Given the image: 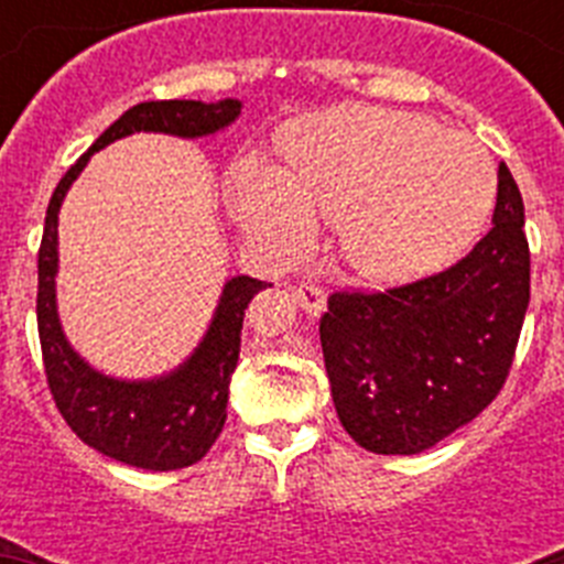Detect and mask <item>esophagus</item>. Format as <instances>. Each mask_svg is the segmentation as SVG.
Segmentation results:
<instances>
[{
    "label": "esophagus",
    "instance_id": "obj_1",
    "mask_svg": "<svg viewBox=\"0 0 564 564\" xmlns=\"http://www.w3.org/2000/svg\"><path fill=\"white\" fill-rule=\"evenodd\" d=\"M293 302H296V305L302 307L307 316H322L327 307L325 293H322V288L313 285V282H302V285L293 291Z\"/></svg>",
    "mask_w": 564,
    "mask_h": 564
}]
</instances>
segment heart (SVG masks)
Here are the masks:
<instances>
[{
    "mask_svg": "<svg viewBox=\"0 0 564 564\" xmlns=\"http://www.w3.org/2000/svg\"><path fill=\"white\" fill-rule=\"evenodd\" d=\"M237 220L285 251L336 226L344 265L367 285H403L460 257L480 234L495 172L468 134L415 112L338 107L299 123L285 169L234 163Z\"/></svg>",
    "mask_w": 564,
    "mask_h": 564,
    "instance_id": "heart-1",
    "label": "heart"
}]
</instances>
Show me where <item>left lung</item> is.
<instances>
[{
  "label": "left lung",
  "instance_id": "1",
  "mask_svg": "<svg viewBox=\"0 0 564 564\" xmlns=\"http://www.w3.org/2000/svg\"><path fill=\"white\" fill-rule=\"evenodd\" d=\"M491 223L449 271L327 302L318 333L333 403L367 452L432 449L475 421L506 383L531 299L525 208L506 163Z\"/></svg>",
  "mask_w": 564,
  "mask_h": 564
}]
</instances>
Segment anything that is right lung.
<instances>
[{
  "instance_id": "add662e5",
  "label": "right lung",
  "mask_w": 564,
  "mask_h": 564,
  "mask_svg": "<svg viewBox=\"0 0 564 564\" xmlns=\"http://www.w3.org/2000/svg\"><path fill=\"white\" fill-rule=\"evenodd\" d=\"M242 112L239 98L220 101H147L127 112L78 158L50 197L39 248L36 322L44 372L58 412L87 446L127 466L174 471L206 457L226 423L228 383L239 358V333L251 299L268 282L231 276L223 285L206 333L174 370L152 378H118L96 370L69 344L56 299L58 212L89 158L134 132L183 141L226 132Z\"/></svg>"
}]
</instances>
